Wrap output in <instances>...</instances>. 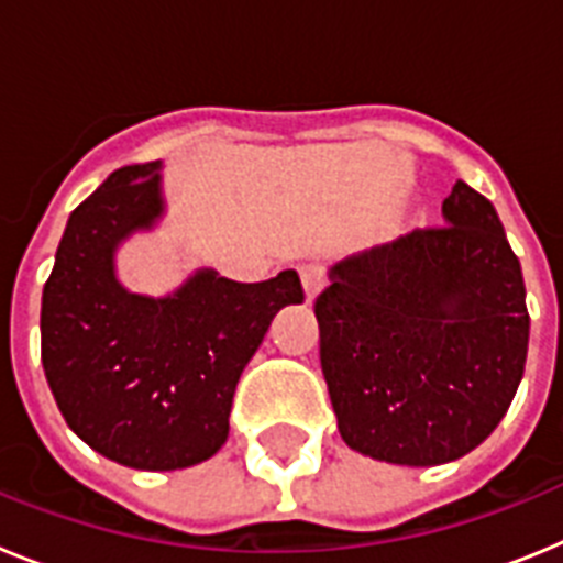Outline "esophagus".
<instances>
[{"label":"esophagus","mask_w":563,"mask_h":563,"mask_svg":"<svg viewBox=\"0 0 563 563\" xmlns=\"http://www.w3.org/2000/svg\"><path fill=\"white\" fill-rule=\"evenodd\" d=\"M298 276H301V285H305L307 298H316V292L324 285V267L321 265H301L298 267Z\"/></svg>","instance_id":"obj_1"}]
</instances>
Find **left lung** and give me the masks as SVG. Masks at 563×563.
<instances>
[{
	"instance_id": "8db88e82",
	"label": "left lung",
	"mask_w": 563,
	"mask_h": 563,
	"mask_svg": "<svg viewBox=\"0 0 563 563\" xmlns=\"http://www.w3.org/2000/svg\"><path fill=\"white\" fill-rule=\"evenodd\" d=\"M445 225L332 267L316 296L321 369L350 449L395 465L474 451L519 389L525 278L487 197L456 183Z\"/></svg>"
}]
</instances>
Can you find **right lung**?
Masks as SVG:
<instances>
[{
    "mask_svg": "<svg viewBox=\"0 0 563 563\" xmlns=\"http://www.w3.org/2000/svg\"><path fill=\"white\" fill-rule=\"evenodd\" d=\"M157 163L112 172L58 242L42 296V363L67 426L137 471L197 465L225 445L233 391L285 305L296 271L242 285L202 271L168 298L118 285L112 253L161 217Z\"/></svg>",
    "mask_w": 563,
    "mask_h": 563,
    "instance_id": "add662e5",
    "label": "right lung"
}]
</instances>
